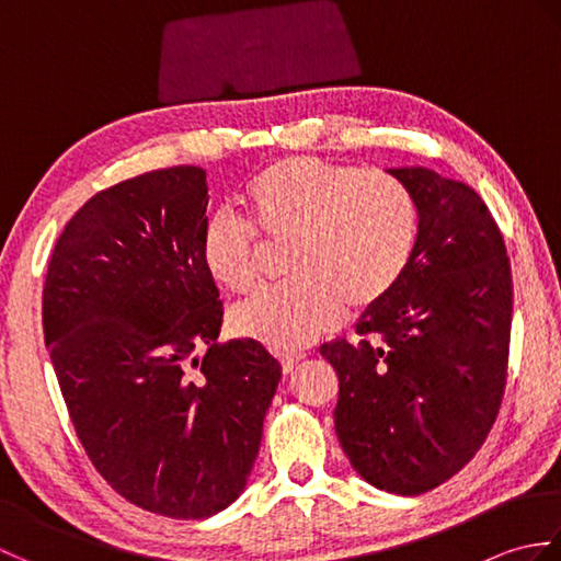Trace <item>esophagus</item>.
Returning a JSON list of instances; mask_svg holds the SVG:
<instances>
[{"label":"esophagus","mask_w":561,"mask_h":561,"mask_svg":"<svg viewBox=\"0 0 561 561\" xmlns=\"http://www.w3.org/2000/svg\"><path fill=\"white\" fill-rule=\"evenodd\" d=\"M306 354H282L279 356V362H282V371L284 374H291L294 368H296V364H299L301 359H304Z\"/></svg>","instance_id":"obj_1"}]
</instances>
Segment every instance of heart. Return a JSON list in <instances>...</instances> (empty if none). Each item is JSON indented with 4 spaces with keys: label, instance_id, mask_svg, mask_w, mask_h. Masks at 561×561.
I'll list each match as a JSON object with an SVG mask.
<instances>
[{
    "label": "heart",
    "instance_id": "obj_1",
    "mask_svg": "<svg viewBox=\"0 0 561 561\" xmlns=\"http://www.w3.org/2000/svg\"><path fill=\"white\" fill-rule=\"evenodd\" d=\"M256 229L229 211L199 231L202 265L219 287L253 291L262 277V238L291 241V282L238 306L233 328L272 350H301L347 313L371 311L402 282L420 238L408 185L386 171H359L313 157L265 165L245 187Z\"/></svg>",
    "mask_w": 561,
    "mask_h": 561
}]
</instances>
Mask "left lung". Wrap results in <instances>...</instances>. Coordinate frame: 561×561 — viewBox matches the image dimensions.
Returning <instances> with one entry per match:
<instances>
[{"mask_svg":"<svg viewBox=\"0 0 561 561\" xmlns=\"http://www.w3.org/2000/svg\"><path fill=\"white\" fill-rule=\"evenodd\" d=\"M420 211L402 282L356 323L359 342L320 347L340 378L335 432L352 468L414 496L468 465L506 388L514 284L502 231L470 185L390 169Z\"/></svg>","mask_w":561,"mask_h":561,"instance_id":"left-lung-1","label":"left lung"}]
</instances>
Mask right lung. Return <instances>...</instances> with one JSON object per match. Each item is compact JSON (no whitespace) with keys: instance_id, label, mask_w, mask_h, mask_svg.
Listing matches in <instances>:
<instances>
[{"instance_id":"1","label":"right lung","mask_w":561,"mask_h":561,"mask_svg":"<svg viewBox=\"0 0 561 561\" xmlns=\"http://www.w3.org/2000/svg\"><path fill=\"white\" fill-rule=\"evenodd\" d=\"M207 202L197 165L101 190L57 238L43 287L45 347L93 468L129 504L185 520L243 492L282 378L257 340L217 342Z\"/></svg>"}]
</instances>
